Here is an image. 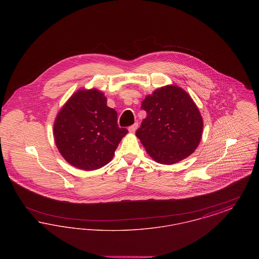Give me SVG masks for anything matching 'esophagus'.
Listing matches in <instances>:
<instances>
[{"instance_id": "esophagus-1", "label": "esophagus", "mask_w": 259, "mask_h": 259, "mask_svg": "<svg viewBox=\"0 0 259 259\" xmlns=\"http://www.w3.org/2000/svg\"><path fill=\"white\" fill-rule=\"evenodd\" d=\"M138 126H139V124H138V122H136V123L133 124V125H131V126H130V127L128 128L129 132H131V133H134L136 130H137Z\"/></svg>"}]
</instances>
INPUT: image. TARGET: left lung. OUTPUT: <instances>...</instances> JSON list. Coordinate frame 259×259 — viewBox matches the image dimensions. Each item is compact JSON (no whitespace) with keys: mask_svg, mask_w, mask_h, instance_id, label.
I'll return each instance as SVG.
<instances>
[{"mask_svg":"<svg viewBox=\"0 0 259 259\" xmlns=\"http://www.w3.org/2000/svg\"><path fill=\"white\" fill-rule=\"evenodd\" d=\"M141 108L148 115L136 136L153 160L172 165L193 153L201 141L203 118L183 88L160 87L145 98Z\"/></svg>","mask_w":259,"mask_h":259,"instance_id":"left-lung-1","label":"left lung"}]
</instances>
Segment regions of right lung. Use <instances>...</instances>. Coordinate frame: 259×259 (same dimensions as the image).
<instances>
[{
	"label": "right lung",
	"instance_id": "obj_1",
	"mask_svg": "<svg viewBox=\"0 0 259 259\" xmlns=\"http://www.w3.org/2000/svg\"><path fill=\"white\" fill-rule=\"evenodd\" d=\"M127 133L117 125V112L107 106L104 93L95 88L77 90L53 125L55 144L64 159L84 171L107 165Z\"/></svg>",
	"mask_w": 259,
	"mask_h": 259
}]
</instances>
